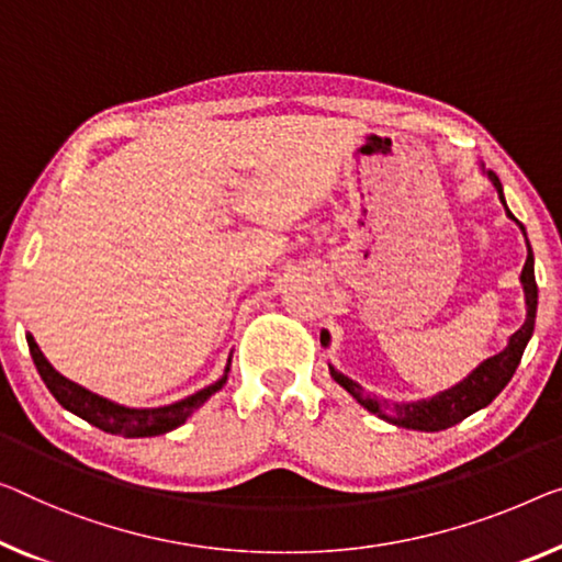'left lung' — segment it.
<instances>
[{"instance_id":"8db88e82","label":"left lung","mask_w":562,"mask_h":562,"mask_svg":"<svg viewBox=\"0 0 562 562\" xmlns=\"http://www.w3.org/2000/svg\"><path fill=\"white\" fill-rule=\"evenodd\" d=\"M492 181L499 191L502 204H505V196H502V187L495 171H490ZM507 214L513 216V212L507 209ZM515 220V216H513ZM517 222V220H515ZM522 227V224H520ZM525 232V229H522ZM522 284H525V297H527V321L520 330H517L513 338H509V346L502 350V353L492 356L484 361L476 371L464 379L462 383H457L454 389L439 393L429 401H418V404H389V401H379L371 398L368 393L353 383L346 375H340L338 371H330L333 379L346 389L350 396H353L358 404L368 412L386 418L391 424L406 426V429H418V431H441L449 429L459 422H464L469 414L480 412L487 404L495 401L497 393L507 386L509 379H513L517 366H520V358L525 353L527 340L535 330V315H538V282H535V267H532V249L530 241H527V259L522 267ZM323 342H328V335L323 333Z\"/></svg>"}]
</instances>
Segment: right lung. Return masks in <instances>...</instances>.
<instances>
[{
	"mask_svg": "<svg viewBox=\"0 0 562 562\" xmlns=\"http://www.w3.org/2000/svg\"><path fill=\"white\" fill-rule=\"evenodd\" d=\"M27 346L32 353V361L37 366V373L45 381V386L49 393L57 398V404L67 412H72L75 416L86 418L88 424L98 426L108 434H123V437H158V434H166L181 426L187 418L196 412V408L204 404V401L212 396V393L220 391L224 383H227V375L222 381L212 383V386L196 391L194 396L176 401L171 406H161V408H125L113 404L103 396H95L88 389L78 386L70 379H65L55 371L53 366L47 363V358L42 356V350L37 348V342L32 335H27Z\"/></svg>",
	"mask_w": 562,
	"mask_h": 562,
	"instance_id": "right-lung-1",
	"label": "right lung"
}]
</instances>
